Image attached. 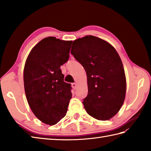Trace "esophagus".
Wrapping results in <instances>:
<instances>
[{
	"label": "esophagus",
	"mask_w": 151,
	"mask_h": 151,
	"mask_svg": "<svg viewBox=\"0 0 151 151\" xmlns=\"http://www.w3.org/2000/svg\"><path fill=\"white\" fill-rule=\"evenodd\" d=\"M72 86L73 89H76L77 87V84L76 83H72Z\"/></svg>",
	"instance_id": "obj_1"
}]
</instances>
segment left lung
<instances>
[{"label": "left lung", "instance_id": "1", "mask_svg": "<svg viewBox=\"0 0 151 151\" xmlns=\"http://www.w3.org/2000/svg\"><path fill=\"white\" fill-rule=\"evenodd\" d=\"M71 53L86 73L88 95L83 105L90 116L105 121L121 109L126 93L123 63L115 48L92 35L73 42Z\"/></svg>", "mask_w": 151, "mask_h": 151}]
</instances>
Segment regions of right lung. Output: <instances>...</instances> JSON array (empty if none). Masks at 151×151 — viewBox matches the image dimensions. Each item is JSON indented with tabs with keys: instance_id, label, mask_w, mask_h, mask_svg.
<instances>
[{
	"instance_id": "add662e5",
	"label": "right lung",
	"mask_w": 151,
	"mask_h": 151,
	"mask_svg": "<svg viewBox=\"0 0 151 151\" xmlns=\"http://www.w3.org/2000/svg\"><path fill=\"white\" fill-rule=\"evenodd\" d=\"M72 41L48 37L37 43L26 59L24 85L28 103L40 121L53 125L65 116L72 98L71 84L60 68L68 61Z\"/></svg>"
}]
</instances>
